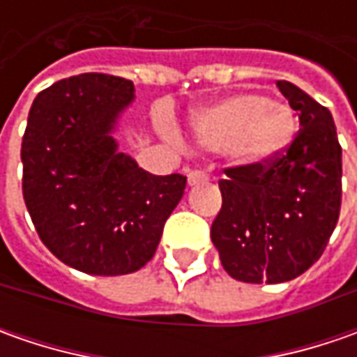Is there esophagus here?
Instances as JSON below:
<instances>
[{"label":"esophagus","mask_w":357,"mask_h":357,"mask_svg":"<svg viewBox=\"0 0 357 357\" xmlns=\"http://www.w3.org/2000/svg\"><path fill=\"white\" fill-rule=\"evenodd\" d=\"M208 178V174L204 171H190L188 172V186H195L202 183V181H206Z\"/></svg>","instance_id":"34e87169"}]
</instances>
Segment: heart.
I'll use <instances>...</instances> for the list:
<instances>
[{
    "instance_id": "obj_1",
    "label": "heart",
    "mask_w": 357,
    "mask_h": 357,
    "mask_svg": "<svg viewBox=\"0 0 357 357\" xmlns=\"http://www.w3.org/2000/svg\"><path fill=\"white\" fill-rule=\"evenodd\" d=\"M192 135L208 151H228L244 165H266L292 144L290 107L258 93H240L204 107L192 117Z\"/></svg>"
}]
</instances>
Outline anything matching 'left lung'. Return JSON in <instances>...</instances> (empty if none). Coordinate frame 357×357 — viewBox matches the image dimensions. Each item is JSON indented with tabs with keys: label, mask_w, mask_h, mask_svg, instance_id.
<instances>
[{
	"label": "left lung",
	"mask_w": 357,
	"mask_h": 357,
	"mask_svg": "<svg viewBox=\"0 0 357 357\" xmlns=\"http://www.w3.org/2000/svg\"><path fill=\"white\" fill-rule=\"evenodd\" d=\"M276 87L298 111L300 130L266 165L225 171L222 208L211 228L225 270L248 284L304 274L322 256L342 204V146L332 113L288 81Z\"/></svg>",
	"instance_id": "8db88e82"
}]
</instances>
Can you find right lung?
Segmentation results:
<instances>
[{
	"mask_svg": "<svg viewBox=\"0 0 357 357\" xmlns=\"http://www.w3.org/2000/svg\"><path fill=\"white\" fill-rule=\"evenodd\" d=\"M135 101L129 79L83 73L35 97L21 143L23 199L41 242L95 276L143 268L186 176H157L119 151V117Z\"/></svg>",
	"mask_w": 357,
	"mask_h": 357,
	"instance_id": "right-lung-1",
	"label": "right lung"
}]
</instances>
